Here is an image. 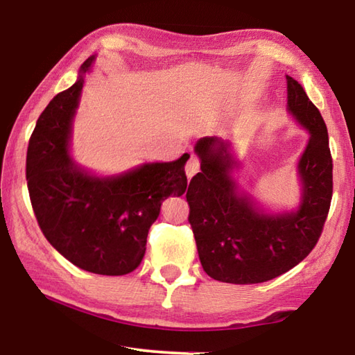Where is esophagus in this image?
<instances>
[{
    "label": "esophagus",
    "mask_w": 355,
    "mask_h": 355,
    "mask_svg": "<svg viewBox=\"0 0 355 355\" xmlns=\"http://www.w3.org/2000/svg\"><path fill=\"white\" fill-rule=\"evenodd\" d=\"M199 169H200V161H199V158H197V156L192 155L188 163H186V167H184L186 177H188V178L191 180L192 177L196 175L197 172H199Z\"/></svg>",
    "instance_id": "esophagus-1"
}]
</instances>
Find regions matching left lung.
Segmentation results:
<instances>
[{
	"mask_svg": "<svg viewBox=\"0 0 355 355\" xmlns=\"http://www.w3.org/2000/svg\"><path fill=\"white\" fill-rule=\"evenodd\" d=\"M288 111L309 144L297 163L302 194L296 211L264 213L239 191L232 177L238 161L232 144L202 137L196 144L200 172L189 182L186 200L203 271L225 284H261L290 271L320 239L332 200V155L327 127L304 87L286 76Z\"/></svg>",
	"mask_w": 355,
	"mask_h": 355,
	"instance_id": "left-lung-1",
	"label": "left lung"
}]
</instances>
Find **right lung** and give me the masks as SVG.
I'll return each mask as SVG.
<instances>
[{
  "label": "right lung",
  "instance_id": "right-lung-1",
  "mask_svg": "<svg viewBox=\"0 0 355 355\" xmlns=\"http://www.w3.org/2000/svg\"><path fill=\"white\" fill-rule=\"evenodd\" d=\"M94 59L84 61L78 81L40 114L28 146L26 182L40 230L59 254L84 271L123 275L141 264L163 202L184 194L189 155L114 177L78 167L69 153L71 120Z\"/></svg>",
  "mask_w": 355,
  "mask_h": 355
}]
</instances>
